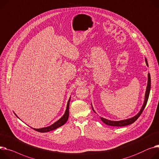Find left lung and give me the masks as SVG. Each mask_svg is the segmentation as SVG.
<instances>
[{"instance_id":"left-lung-1","label":"left lung","mask_w":159,"mask_h":159,"mask_svg":"<svg viewBox=\"0 0 159 159\" xmlns=\"http://www.w3.org/2000/svg\"><path fill=\"white\" fill-rule=\"evenodd\" d=\"M145 62H146V66L148 67L147 60H146V58H145ZM150 88H151V78H150V73H148V84H147V87H146L144 103H143V105L141 107V109H140L139 112L136 116H134V117H132V118H129V119L123 120H120V121H111V120H107V119H106L104 118H102V117H100L101 120L104 122V124H106V125H110V126H115V127H123V126H126V125H128L133 124L134 122L136 120H137V119L139 117V116L141 115V114L143 111L146 104H147L148 99V97H149V95H150ZM92 110L95 113V111H94V109H93V108L92 107Z\"/></svg>"}]
</instances>
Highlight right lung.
<instances>
[{"instance_id":"right-lung-1","label":"right lung","mask_w":159,"mask_h":159,"mask_svg":"<svg viewBox=\"0 0 159 159\" xmlns=\"http://www.w3.org/2000/svg\"><path fill=\"white\" fill-rule=\"evenodd\" d=\"M70 98L67 102V107H66V110L65 111V113L64 115L61 117L58 121H57L56 122H55V123L52 125H51L50 126H48V127H43V128H41V129H34L32 128L33 129H34L35 130L38 131V132H49V131H51V130H55L61 126H62L63 125H64L67 120H68V118H69V103H70ZM15 115L17 116V115L15 114ZM18 117V116H17Z\"/></svg>"}]
</instances>
